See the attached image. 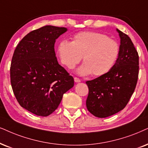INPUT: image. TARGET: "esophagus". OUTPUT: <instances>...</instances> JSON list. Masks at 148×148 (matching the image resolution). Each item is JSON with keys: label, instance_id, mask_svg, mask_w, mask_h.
Returning <instances> with one entry per match:
<instances>
[{"label": "esophagus", "instance_id": "1", "mask_svg": "<svg viewBox=\"0 0 148 148\" xmlns=\"http://www.w3.org/2000/svg\"><path fill=\"white\" fill-rule=\"evenodd\" d=\"M74 81H75L76 83H79V82H80V78H78L77 77H74Z\"/></svg>", "mask_w": 148, "mask_h": 148}]
</instances>
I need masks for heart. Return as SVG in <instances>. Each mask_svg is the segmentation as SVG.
<instances>
[{
	"label": "heart",
	"mask_w": 148,
	"mask_h": 148,
	"mask_svg": "<svg viewBox=\"0 0 148 148\" xmlns=\"http://www.w3.org/2000/svg\"><path fill=\"white\" fill-rule=\"evenodd\" d=\"M61 63L72 69L80 62L84 63L77 70L82 76L92 73L95 76H102L112 70L118 59L119 45L117 41L103 33L84 31L72 37V42L62 40L57 47Z\"/></svg>",
	"instance_id": "obj_1"
}]
</instances>
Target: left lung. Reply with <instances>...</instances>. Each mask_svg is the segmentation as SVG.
Instances as JSON below:
<instances>
[{
    "label": "left lung",
    "instance_id": "8db88e82",
    "mask_svg": "<svg viewBox=\"0 0 148 148\" xmlns=\"http://www.w3.org/2000/svg\"><path fill=\"white\" fill-rule=\"evenodd\" d=\"M121 39L119 55L111 71L86 82V106L90 113L104 118L124 109L135 89L139 76V55L128 35L117 29Z\"/></svg>",
    "mask_w": 148,
    "mask_h": 148
}]
</instances>
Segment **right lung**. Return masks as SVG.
<instances>
[{
    "instance_id": "1",
    "label": "right lung",
    "mask_w": 148,
    "mask_h": 148,
    "mask_svg": "<svg viewBox=\"0 0 148 148\" xmlns=\"http://www.w3.org/2000/svg\"><path fill=\"white\" fill-rule=\"evenodd\" d=\"M65 31L64 27L45 26L28 33L14 50L10 67L13 91L20 105L36 115L53 113L74 86V78L59 64L55 51L56 40Z\"/></svg>"
}]
</instances>
